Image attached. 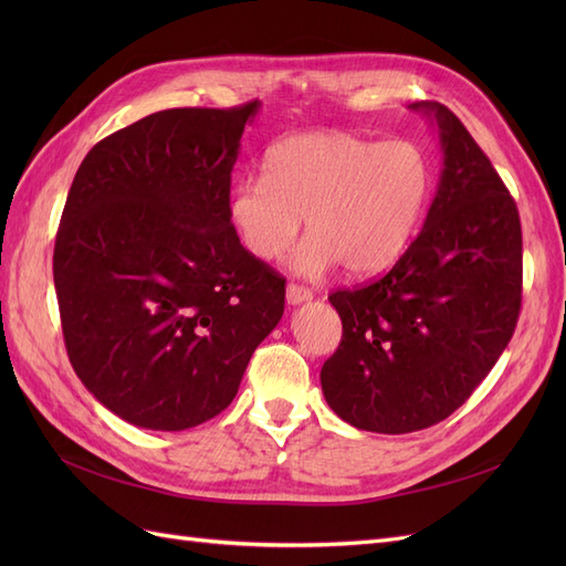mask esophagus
Instances as JSON below:
<instances>
[{
  "mask_svg": "<svg viewBox=\"0 0 566 566\" xmlns=\"http://www.w3.org/2000/svg\"><path fill=\"white\" fill-rule=\"evenodd\" d=\"M312 297H314V293L310 287H304L300 283H287V290H285L287 304H302V302H310Z\"/></svg>",
  "mask_w": 566,
  "mask_h": 566,
  "instance_id": "obj_1",
  "label": "esophagus"
}]
</instances>
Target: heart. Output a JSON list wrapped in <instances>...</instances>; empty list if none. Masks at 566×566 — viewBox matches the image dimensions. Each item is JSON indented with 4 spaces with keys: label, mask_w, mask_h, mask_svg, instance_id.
Returning <instances> with one entry per match:
<instances>
[{
    "label": "heart",
    "mask_w": 566,
    "mask_h": 566,
    "mask_svg": "<svg viewBox=\"0 0 566 566\" xmlns=\"http://www.w3.org/2000/svg\"><path fill=\"white\" fill-rule=\"evenodd\" d=\"M430 193L432 167L418 144L310 132L271 146L264 177L233 186L229 217L256 260H281L304 219L297 271L318 276L342 264L349 276H373L413 241Z\"/></svg>",
    "instance_id": "b5f03b06"
}]
</instances>
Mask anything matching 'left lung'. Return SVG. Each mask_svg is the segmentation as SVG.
I'll return each mask as SVG.
<instances>
[{
  "label": "left lung",
  "instance_id": "1",
  "mask_svg": "<svg viewBox=\"0 0 566 566\" xmlns=\"http://www.w3.org/2000/svg\"><path fill=\"white\" fill-rule=\"evenodd\" d=\"M443 169L424 227L385 276L328 297L342 339L321 368L325 401L366 432L447 420L499 361L522 310L517 202L465 125L441 104Z\"/></svg>",
  "mask_w": 566,
  "mask_h": 566
}]
</instances>
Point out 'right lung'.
Here are the masks:
<instances>
[{"mask_svg": "<svg viewBox=\"0 0 566 566\" xmlns=\"http://www.w3.org/2000/svg\"><path fill=\"white\" fill-rule=\"evenodd\" d=\"M256 111L153 113L101 139L67 191L54 245L67 358L136 427L179 432L219 416L283 316L285 279L229 217Z\"/></svg>", "mask_w": 566, "mask_h": 566, "instance_id": "obj_1", "label": "right lung"}]
</instances>
